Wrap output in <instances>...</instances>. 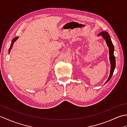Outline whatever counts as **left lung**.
<instances>
[{
  "label": "left lung",
  "instance_id": "1",
  "mask_svg": "<svg viewBox=\"0 0 127 127\" xmlns=\"http://www.w3.org/2000/svg\"><path fill=\"white\" fill-rule=\"evenodd\" d=\"M98 35V36L101 35L102 37H103V38L105 40V41H106V43L107 45V46L109 47V56H110L109 59H110V63H111V70H110V76L109 77V79H107L106 82H105V83H106L110 79H111V78L112 76L113 73H114V71L115 69L116 59H115V57L114 54V46L111 41V38H110L109 34H108L107 32L103 31L101 32V33H100Z\"/></svg>",
  "mask_w": 127,
  "mask_h": 127
}]
</instances>
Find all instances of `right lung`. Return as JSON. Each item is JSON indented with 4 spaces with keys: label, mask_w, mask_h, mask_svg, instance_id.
<instances>
[{
    "label": "right lung",
    "mask_w": 127,
    "mask_h": 127,
    "mask_svg": "<svg viewBox=\"0 0 127 127\" xmlns=\"http://www.w3.org/2000/svg\"><path fill=\"white\" fill-rule=\"evenodd\" d=\"M18 38V37H15V38H13V39H12V43H11V45H10V48H9V53H10V51H11V49L12 48V46H13V43H14L16 40H17V39Z\"/></svg>",
    "instance_id": "right-lung-1"
}]
</instances>
